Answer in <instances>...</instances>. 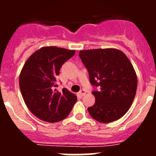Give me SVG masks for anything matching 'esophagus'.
Here are the masks:
<instances>
[{
  "mask_svg": "<svg viewBox=\"0 0 156 156\" xmlns=\"http://www.w3.org/2000/svg\"><path fill=\"white\" fill-rule=\"evenodd\" d=\"M86 94V92L84 90H80L79 92V95L80 96H84Z\"/></svg>",
  "mask_w": 156,
  "mask_h": 156,
  "instance_id": "34e87169",
  "label": "esophagus"
}]
</instances>
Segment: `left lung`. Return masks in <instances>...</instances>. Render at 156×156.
<instances>
[{
	"instance_id": "obj_1",
	"label": "left lung",
	"mask_w": 156,
	"mask_h": 156,
	"mask_svg": "<svg viewBox=\"0 0 156 156\" xmlns=\"http://www.w3.org/2000/svg\"><path fill=\"white\" fill-rule=\"evenodd\" d=\"M90 81L100 88L92 93L95 103L87 108L94 119L109 123L121 119L134 100L137 77L126 55L115 48L80 50Z\"/></svg>"
}]
</instances>
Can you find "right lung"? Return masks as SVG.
I'll list each match as a JSON object with an SVG mask.
<instances>
[{
	"instance_id": "obj_1",
	"label": "right lung",
	"mask_w": 156,
	"mask_h": 156,
	"mask_svg": "<svg viewBox=\"0 0 156 156\" xmlns=\"http://www.w3.org/2000/svg\"><path fill=\"white\" fill-rule=\"evenodd\" d=\"M75 50L43 47L29 56L20 75V87L25 103L34 115L44 122H60L69 115L77 101L75 94L55 89L62 64Z\"/></svg>"
}]
</instances>
